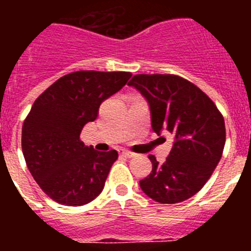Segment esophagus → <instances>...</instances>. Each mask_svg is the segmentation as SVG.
<instances>
[{
	"label": "esophagus",
	"instance_id": "34e87169",
	"mask_svg": "<svg viewBox=\"0 0 251 251\" xmlns=\"http://www.w3.org/2000/svg\"><path fill=\"white\" fill-rule=\"evenodd\" d=\"M119 154H122V156H124V157H128V158H130V157L134 156V153L130 152V151H127V150H119Z\"/></svg>",
	"mask_w": 251,
	"mask_h": 251
}]
</instances>
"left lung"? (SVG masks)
<instances>
[{"label": "left lung", "mask_w": 251, "mask_h": 251, "mask_svg": "<svg viewBox=\"0 0 251 251\" xmlns=\"http://www.w3.org/2000/svg\"><path fill=\"white\" fill-rule=\"evenodd\" d=\"M150 104L152 129L174 134L163 165L150 154L152 172L139 181L142 191L159 203H178L200 191L223 156L224 117L191 81L172 74H138L128 83Z\"/></svg>", "instance_id": "1"}]
</instances>
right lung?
Masks as SVG:
<instances>
[{
  "label": "right lung",
  "instance_id": "1",
  "mask_svg": "<svg viewBox=\"0 0 251 251\" xmlns=\"http://www.w3.org/2000/svg\"><path fill=\"white\" fill-rule=\"evenodd\" d=\"M130 76L128 72L70 73L49 86L31 106L22 126V153L37 185L57 203L83 206L103 191L118 152L88 147L80 133L97 119L100 104Z\"/></svg>",
  "mask_w": 251,
  "mask_h": 251
}]
</instances>
